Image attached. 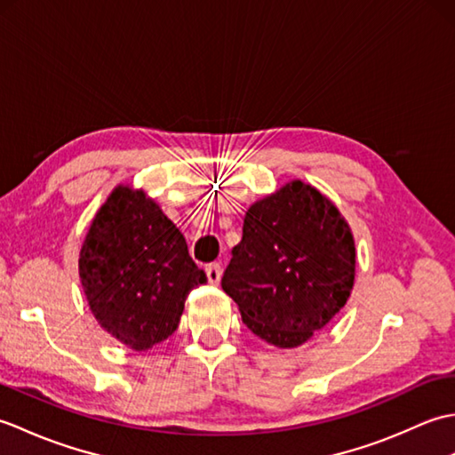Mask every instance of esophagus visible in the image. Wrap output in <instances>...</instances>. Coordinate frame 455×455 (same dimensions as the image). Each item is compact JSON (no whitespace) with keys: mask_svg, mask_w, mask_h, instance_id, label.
Returning a JSON list of instances; mask_svg holds the SVG:
<instances>
[{"mask_svg":"<svg viewBox=\"0 0 455 455\" xmlns=\"http://www.w3.org/2000/svg\"><path fill=\"white\" fill-rule=\"evenodd\" d=\"M220 275H222V267H220V264L212 262V264H209V266H207V279H209V283H212V285H219V282H220Z\"/></svg>","mask_w":455,"mask_h":455,"instance_id":"1","label":"esophagus"}]
</instances>
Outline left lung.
Returning a JSON list of instances; mask_svg holds the SVG:
<instances>
[{"mask_svg":"<svg viewBox=\"0 0 455 455\" xmlns=\"http://www.w3.org/2000/svg\"><path fill=\"white\" fill-rule=\"evenodd\" d=\"M354 275V236L340 211L293 180L246 211L220 285L256 336L297 347L346 305Z\"/></svg>","mask_w":455,"mask_h":455,"instance_id":"obj_1","label":"left lung"}]
</instances>
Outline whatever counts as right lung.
Listing matches in <instances>:
<instances>
[{"label": "right lung", "mask_w": 455, "mask_h": 455, "mask_svg": "<svg viewBox=\"0 0 455 455\" xmlns=\"http://www.w3.org/2000/svg\"><path fill=\"white\" fill-rule=\"evenodd\" d=\"M78 266L93 316L137 352L176 332L189 291L207 282L180 228L131 186L115 188L93 217Z\"/></svg>", "instance_id": "1"}]
</instances>
